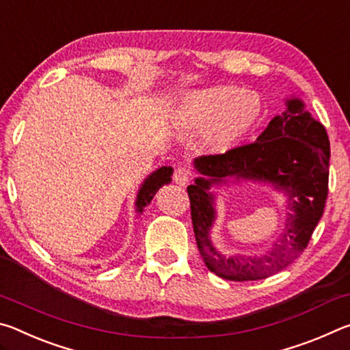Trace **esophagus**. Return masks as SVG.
Wrapping results in <instances>:
<instances>
[{
    "label": "esophagus",
    "mask_w": 350,
    "mask_h": 350,
    "mask_svg": "<svg viewBox=\"0 0 350 350\" xmlns=\"http://www.w3.org/2000/svg\"><path fill=\"white\" fill-rule=\"evenodd\" d=\"M189 180V171L185 168H177L174 171V182L177 185L180 187H185Z\"/></svg>",
    "instance_id": "obj_1"
}]
</instances>
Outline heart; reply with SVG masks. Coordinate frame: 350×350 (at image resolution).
I'll list each match as a JSON object with an SVG mask.
<instances>
[{"label": "heart", "instance_id": "1", "mask_svg": "<svg viewBox=\"0 0 350 350\" xmlns=\"http://www.w3.org/2000/svg\"><path fill=\"white\" fill-rule=\"evenodd\" d=\"M262 117L258 96L234 86L217 85L189 91L171 112V123L182 131H204V146L224 154L242 144Z\"/></svg>", "mask_w": 350, "mask_h": 350}]
</instances>
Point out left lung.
<instances>
[{
	"instance_id": "obj_1",
	"label": "left lung",
	"mask_w": 350,
	"mask_h": 350,
	"mask_svg": "<svg viewBox=\"0 0 350 350\" xmlns=\"http://www.w3.org/2000/svg\"><path fill=\"white\" fill-rule=\"evenodd\" d=\"M330 144L325 128L306 111L301 98H287L254 144L194 159L199 177L189 185L191 219L206 269L228 281L264 280L286 269L304 252L327 199ZM267 183L286 196L288 219L278 239L262 254L224 255L211 239L215 221L213 186Z\"/></svg>"
}]
</instances>
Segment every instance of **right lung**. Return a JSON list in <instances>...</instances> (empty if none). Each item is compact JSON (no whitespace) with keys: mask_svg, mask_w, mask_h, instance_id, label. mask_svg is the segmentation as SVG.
<instances>
[{"mask_svg":"<svg viewBox=\"0 0 350 350\" xmlns=\"http://www.w3.org/2000/svg\"><path fill=\"white\" fill-rule=\"evenodd\" d=\"M173 171L174 170L171 167H161L146 177L139 188L137 198H135V211H137V215H142L145 206L151 204V200L156 196L159 188L171 182Z\"/></svg>","mask_w":350,"mask_h":350,"instance_id":"add662e5","label":"right lung"}]
</instances>
